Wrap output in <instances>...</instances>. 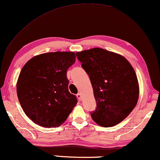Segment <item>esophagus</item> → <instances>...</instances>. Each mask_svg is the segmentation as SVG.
Returning a JSON list of instances; mask_svg holds the SVG:
<instances>
[{
	"mask_svg": "<svg viewBox=\"0 0 160 160\" xmlns=\"http://www.w3.org/2000/svg\"><path fill=\"white\" fill-rule=\"evenodd\" d=\"M76 96H77L78 99L79 100V101H81V99H82V95H81L80 92H78V93L76 95Z\"/></svg>",
	"mask_w": 160,
	"mask_h": 160,
	"instance_id": "obj_1",
	"label": "esophagus"
}]
</instances>
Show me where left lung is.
Listing matches in <instances>:
<instances>
[{"mask_svg":"<svg viewBox=\"0 0 160 160\" xmlns=\"http://www.w3.org/2000/svg\"><path fill=\"white\" fill-rule=\"evenodd\" d=\"M89 76L97 103L90 113L103 127L121 122L134 108L139 88L135 71L125 57L101 48L76 53Z\"/></svg>","mask_w":160,"mask_h":160,"instance_id":"left-lung-1","label":"left lung"}]
</instances>
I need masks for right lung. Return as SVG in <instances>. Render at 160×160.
I'll list each match as a JSON object with an SVG mask.
<instances>
[{"mask_svg":"<svg viewBox=\"0 0 160 160\" xmlns=\"http://www.w3.org/2000/svg\"><path fill=\"white\" fill-rule=\"evenodd\" d=\"M75 62L72 52L35 56L23 67L16 85L18 98L31 120L43 127L65 122L78 103L69 92L67 71Z\"/></svg>","mask_w":160,"mask_h":160,"instance_id":"obj_1","label":"right lung"}]
</instances>
